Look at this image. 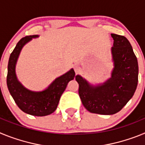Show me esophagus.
I'll list each match as a JSON object with an SVG mask.
<instances>
[{"label": "esophagus", "instance_id": "obj_1", "mask_svg": "<svg viewBox=\"0 0 145 145\" xmlns=\"http://www.w3.org/2000/svg\"><path fill=\"white\" fill-rule=\"evenodd\" d=\"M73 68H74V70H75V72L76 74H78V73H79V72H80V68L78 66V65H74Z\"/></svg>", "mask_w": 145, "mask_h": 145}]
</instances>
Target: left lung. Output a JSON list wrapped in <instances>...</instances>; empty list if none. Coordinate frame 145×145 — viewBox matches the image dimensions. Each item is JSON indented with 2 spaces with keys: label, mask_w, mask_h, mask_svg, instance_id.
<instances>
[{
  "label": "left lung",
  "mask_w": 145,
  "mask_h": 145,
  "mask_svg": "<svg viewBox=\"0 0 145 145\" xmlns=\"http://www.w3.org/2000/svg\"><path fill=\"white\" fill-rule=\"evenodd\" d=\"M111 36L114 43L111 48L113 69L110 78L93 85L80 75L75 76L82 103L92 113H117L132 98L137 86L139 67L131 45L125 37L116 34Z\"/></svg>",
  "instance_id": "obj_1"
}]
</instances>
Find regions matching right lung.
Masks as SVG:
<instances>
[{
	"label": "right lung",
	"instance_id": "add662e5",
	"mask_svg": "<svg viewBox=\"0 0 145 145\" xmlns=\"http://www.w3.org/2000/svg\"><path fill=\"white\" fill-rule=\"evenodd\" d=\"M39 35H34L22 38L11 54L8 64L7 86L11 97L21 110L35 116H46L53 113L57 108L61 94L67 84L73 80L75 73L72 68L55 79L46 89L34 91L27 88L18 80L16 65L22 49L25 45Z\"/></svg>",
	"mask_w": 145,
	"mask_h": 145
}]
</instances>
